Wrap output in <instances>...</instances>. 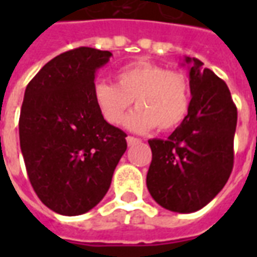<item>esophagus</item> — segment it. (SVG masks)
Returning <instances> with one entry per match:
<instances>
[{
    "mask_svg": "<svg viewBox=\"0 0 257 257\" xmlns=\"http://www.w3.org/2000/svg\"><path fill=\"white\" fill-rule=\"evenodd\" d=\"M126 142H128V146H134L136 145V143H140V139L134 138V136H128V138H126Z\"/></svg>",
    "mask_w": 257,
    "mask_h": 257,
    "instance_id": "1",
    "label": "esophagus"
}]
</instances>
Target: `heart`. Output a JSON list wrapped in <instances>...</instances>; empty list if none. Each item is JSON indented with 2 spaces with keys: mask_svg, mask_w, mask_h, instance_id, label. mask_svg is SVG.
Segmentation results:
<instances>
[{
  "mask_svg": "<svg viewBox=\"0 0 257 257\" xmlns=\"http://www.w3.org/2000/svg\"><path fill=\"white\" fill-rule=\"evenodd\" d=\"M115 82L97 81L92 90L96 107L108 123L121 122L134 99L138 108L125 121L132 131L143 132L154 126L172 131L187 117L190 86L180 71L139 60L118 70Z\"/></svg>",
  "mask_w": 257,
  "mask_h": 257,
  "instance_id": "heart-1",
  "label": "heart"
}]
</instances>
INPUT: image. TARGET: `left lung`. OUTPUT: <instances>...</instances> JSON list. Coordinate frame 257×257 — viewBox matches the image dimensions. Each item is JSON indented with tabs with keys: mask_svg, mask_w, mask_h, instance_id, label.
I'll list each match as a JSON object with an SVG mask.
<instances>
[{
	"mask_svg": "<svg viewBox=\"0 0 257 257\" xmlns=\"http://www.w3.org/2000/svg\"><path fill=\"white\" fill-rule=\"evenodd\" d=\"M189 64L187 117L167 140L151 139L147 189L157 204L179 213L204 208L219 194L234 165L237 107L226 82L195 58Z\"/></svg>",
	"mask_w": 257,
	"mask_h": 257,
	"instance_id": "obj_1",
	"label": "left lung"
}]
</instances>
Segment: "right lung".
<instances>
[{
	"mask_svg": "<svg viewBox=\"0 0 257 257\" xmlns=\"http://www.w3.org/2000/svg\"><path fill=\"white\" fill-rule=\"evenodd\" d=\"M110 58L95 48L71 49L26 88L19 118L26 169L42 204L60 215L95 208L126 150V134L101 117L92 95L96 71Z\"/></svg>",
	"mask_w": 257,
	"mask_h": 257,
	"instance_id": "obj_1",
	"label": "right lung"
}]
</instances>
